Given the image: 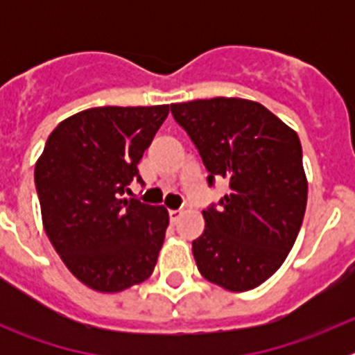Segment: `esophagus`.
<instances>
[{
  "label": "esophagus",
  "instance_id": "1",
  "mask_svg": "<svg viewBox=\"0 0 355 355\" xmlns=\"http://www.w3.org/2000/svg\"><path fill=\"white\" fill-rule=\"evenodd\" d=\"M181 215H183V211H181V209H168V216H171L172 224H175V222L180 220Z\"/></svg>",
  "mask_w": 355,
  "mask_h": 355
}]
</instances>
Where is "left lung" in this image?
<instances>
[{"instance_id": "left-lung-1", "label": "left lung", "mask_w": 355, "mask_h": 355, "mask_svg": "<svg viewBox=\"0 0 355 355\" xmlns=\"http://www.w3.org/2000/svg\"><path fill=\"white\" fill-rule=\"evenodd\" d=\"M196 144L208 183L231 192L202 211L205 233L192 241L200 275L229 291L265 283L284 263L304 220L307 180L302 146L270 110L240 97L171 105Z\"/></svg>"}]
</instances>
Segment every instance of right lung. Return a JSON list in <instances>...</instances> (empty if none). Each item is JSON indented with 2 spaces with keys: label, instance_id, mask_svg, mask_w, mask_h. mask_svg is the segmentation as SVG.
I'll return each instance as SVG.
<instances>
[{
  "label": "right lung",
  "instance_id": "right-lung-1",
  "mask_svg": "<svg viewBox=\"0 0 355 355\" xmlns=\"http://www.w3.org/2000/svg\"><path fill=\"white\" fill-rule=\"evenodd\" d=\"M168 105L99 106L62 121L35 165L44 231L71 274L101 293L146 281L168 211L128 199Z\"/></svg>",
  "mask_w": 355,
  "mask_h": 355
}]
</instances>
